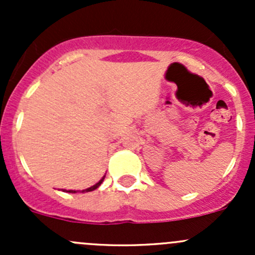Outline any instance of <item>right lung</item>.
Instances as JSON below:
<instances>
[{
	"label": "right lung",
	"instance_id": "right-lung-1",
	"mask_svg": "<svg viewBox=\"0 0 255 255\" xmlns=\"http://www.w3.org/2000/svg\"><path fill=\"white\" fill-rule=\"evenodd\" d=\"M102 181H104V177H102V179L101 180H100V181L99 182H97V184L96 185H94V186H91V187H89V189H86V190H82V192H89V191H94V190L95 189H97V187H99L100 186V185H101V182ZM68 192H71V194H75V192L76 191H73V190H69V191Z\"/></svg>",
	"mask_w": 255,
	"mask_h": 255
}]
</instances>
